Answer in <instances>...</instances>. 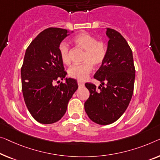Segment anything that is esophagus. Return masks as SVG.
<instances>
[{
	"instance_id": "obj_1",
	"label": "esophagus",
	"mask_w": 160,
	"mask_h": 160,
	"mask_svg": "<svg viewBox=\"0 0 160 160\" xmlns=\"http://www.w3.org/2000/svg\"><path fill=\"white\" fill-rule=\"evenodd\" d=\"M78 85H79L80 87H83L85 85L84 83L82 82H80V81H78Z\"/></svg>"
}]
</instances>
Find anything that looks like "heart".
I'll return each instance as SVG.
<instances>
[{
	"instance_id": "heart-1",
	"label": "heart",
	"mask_w": 160,
	"mask_h": 160,
	"mask_svg": "<svg viewBox=\"0 0 160 160\" xmlns=\"http://www.w3.org/2000/svg\"><path fill=\"white\" fill-rule=\"evenodd\" d=\"M75 46L84 50L82 64L73 65L69 68L68 75L79 81L85 80L91 72L92 66L95 68L101 67L107 55L106 44L101 40H97L93 36L88 33H81L72 39ZM61 61L65 65L70 63V49L65 43H61L58 47Z\"/></svg>"
}]
</instances>
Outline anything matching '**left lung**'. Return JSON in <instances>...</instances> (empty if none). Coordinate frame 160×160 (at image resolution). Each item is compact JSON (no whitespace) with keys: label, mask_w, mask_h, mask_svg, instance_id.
I'll return each mask as SVG.
<instances>
[{"label":"left lung","mask_w":160,"mask_h":160,"mask_svg":"<svg viewBox=\"0 0 160 160\" xmlns=\"http://www.w3.org/2000/svg\"><path fill=\"white\" fill-rule=\"evenodd\" d=\"M106 35L109 39L106 58L94 75L101 84L98 88L92 83L85 84L90 91L85 102V112L90 120L101 125L115 122L124 113L135 80L133 54L127 42L113 28H107Z\"/></svg>","instance_id":"obj_1"}]
</instances>
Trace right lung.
<instances>
[{"mask_svg": "<svg viewBox=\"0 0 160 160\" xmlns=\"http://www.w3.org/2000/svg\"><path fill=\"white\" fill-rule=\"evenodd\" d=\"M69 35L60 28H48L31 42L21 67V85L25 103L31 115L44 124L55 123L66 113L68 102L77 90L78 82L65 78L58 47ZM66 78L58 87L55 81Z\"/></svg>", "mask_w": 160, "mask_h": 160, "instance_id": "obj_1", "label": "right lung"}]
</instances>
